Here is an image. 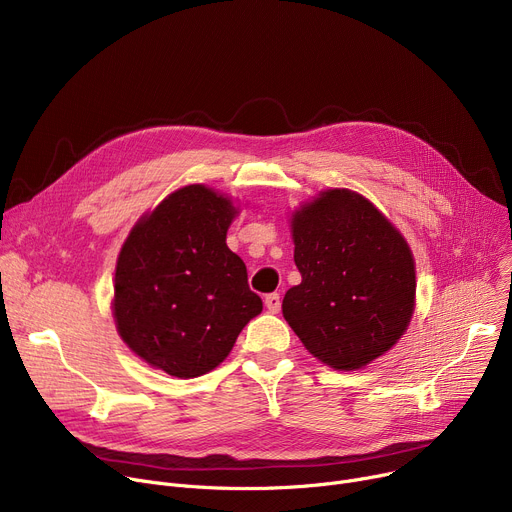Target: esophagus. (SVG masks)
I'll return each mask as SVG.
<instances>
[{
    "label": "esophagus",
    "instance_id": "esophagus-1",
    "mask_svg": "<svg viewBox=\"0 0 512 512\" xmlns=\"http://www.w3.org/2000/svg\"><path fill=\"white\" fill-rule=\"evenodd\" d=\"M265 306L269 309V313H280L282 309V298L278 292H271L265 296Z\"/></svg>",
    "mask_w": 512,
    "mask_h": 512
}]
</instances>
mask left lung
Returning <instances> with one entry per match:
<instances>
[{"mask_svg":"<svg viewBox=\"0 0 512 512\" xmlns=\"http://www.w3.org/2000/svg\"><path fill=\"white\" fill-rule=\"evenodd\" d=\"M302 282L284 296L288 325L315 358L362 368L410 325L416 298L412 251L389 220L348 189L321 193L292 220Z\"/></svg>","mask_w":512,"mask_h":512,"instance_id":"8db88e82","label":"left lung"}]
</instances>
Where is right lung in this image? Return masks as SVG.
Returning <instances> with one entry per match:
<instances>
[{
    "label": "right lung",
    "instance_id": "right-lung-1",
    "mask_svg": "<svg viewBox=\"0 0 512 512\" xmlns=\"http://www.w3.org/2000/svg\"><path fill=\"white\" fill-rule=\"evenodd\" d=\"M232 201L203 185L168 195L119 253L115 321L125 344L170 377L216 368L261 313L243 259L226 247Z\"/></svg>",
    "mask_w": 512,
    "mask_h": 512
}]
</instances>
